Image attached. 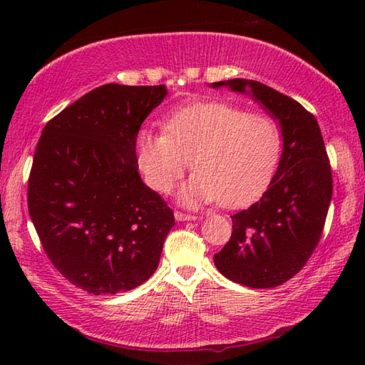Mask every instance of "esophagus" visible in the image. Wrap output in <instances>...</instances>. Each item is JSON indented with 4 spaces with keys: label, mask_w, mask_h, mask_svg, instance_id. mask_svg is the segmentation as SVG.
Returning <instances> with one entry per match:
<instances>
[{
    "label": "esophagus",
    "mask_w": 365,
    "mask_h": 365,
    "mask_svg": "<svg viewBox=\"0 0 365 365\" xmlns=\"http://www.w3.org/2000/svg\"><path fill=\"white\" fill-rule=\"evenodd\" d=\"M175 219L178 222H188V220H195L196 215H191V214H185V212H180V211H175Z\"/></svg>",
    "instance_id": "1"
}]
</instances>
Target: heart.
<instances>
[{"label": "heart", "instance_id": "b5f03b06", "mask_svg": "<svg viewBox=\"0 0 365 365\" xmlns=\"http://www.w3.org/2000/svg\"><path fill=\"white\" fill-rule=\"evenodd\" d=\"M282 150L280 127L264 113L225 101H200L175 110L164 132L141 128L135 153L148 185L168 193L193 163L178 200L187 206L222 200L242 206L264 190Z\"/></svg>", "mask_w": 365, "mask_h": 365}]
</instances>
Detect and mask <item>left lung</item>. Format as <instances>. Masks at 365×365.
<instances>
[{
    "label": "left lung",
    "instance_id": "1",
    "mask_svg": "<svg viewBox=\"0 0 365 365\" xmlns=\"http://www.w3.org/2000/svg\"><path fill=\"white\" fill-rule=\"evenodd\" d=\"M250 95L279 122L283 150L261 200L232 215L233 232L214 264L250 288H274L304 267L319 245L331 201V168L319 123L293 98L256 80L211 83Z\"/></svg>",
    "mask_w": 365,
    "mask_h": 365
}]
</instances>
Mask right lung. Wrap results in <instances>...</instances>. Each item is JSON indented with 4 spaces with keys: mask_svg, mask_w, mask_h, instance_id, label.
Listing matches in <instances>:
<instances>
[{
    "mask_svg": "<svg viewBox=\"0 0 365 365\" xmlns=\"http://www.w3.org/2000/svg\"><path fill=\"white\" fill-rule=\"evenodd\" d=\"M165 96V85L108 83L43 128L29 177V214L49 261L85 292H128L158 269L175 219L141 180L135 140Z\"/></svg>",
    "mask_w": 365,
    "mask_h": 365,
    "instance_id": "right-lung-1",
    "label": "right lung"
}]
</instances>
